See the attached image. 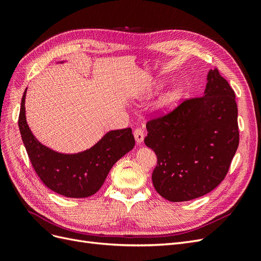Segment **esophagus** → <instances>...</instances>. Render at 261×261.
<instances>
[{
	"label": "esophagus",
	"instance_id": "obj_1",
	"mask_svg": "<svg viewBox=\"0 0 261 261\" xmlns=\"http://www.w3.org/2000/svg\"><path fill=\"white\" fill-rule=\"evenodd\" d=\"M134 137H135L136 143L140 145L144 141V130L140 128H136L135 132H134Z\"/></svg>",
	"mask_w": 261,
	"mask_h": 261
}]
</instances>
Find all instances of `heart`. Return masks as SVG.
<instances>
[{
  "mask_svg": "<svg viewBox=\"0 0 261 261\" xmlns=\"http://www.w3.org/2000/svg\"><path fill=\"white\" fill-rule=\"evenodd\" d=\"M177 98H178V93L177 92H171V93H169L167 97H165V99H164V106L165 107H171L172 105H174L175 103V101L177 100Z\"/></svg>",
  "mask_w": 261,
  "mask_h": 261,
  "instance_id": "heart-1",
  "label": "heart"
}]
</instances>
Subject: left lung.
Masks as SVG:
<instances>
[{
    "instance_id": "1",
    "label": "left lung",
    "mask_w": 261,
    "mask_h": 261,
    "mask_svg": "<svg viewBox=\"0 0 261 261\" xmlns=\"http://www.w3.org/2000/svg\"><path fill=\"white\" fill-rule=\"evenodd\" d=\"M147 130L145 144L158 158V194L172 202L198 198L224 179L239 147L235 93L217 68L210 69L202 97L148 122Z\"/></svg>"
}]
</instances>
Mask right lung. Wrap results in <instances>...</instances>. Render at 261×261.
Segmentation results:
<instances>
[{
    "label": "right lung",
    "instance_id": "1",
    "mask_svg": "<svg viewBox=\"0 0 261 261\" xmlns=\"http://www.w3.org/2000/svg\"><path fill=\"white\" fill-rule=\"evenodd\" d=\"M26 92L27 88L22 94L18 126L23 146L38 176L51 191L69 198H86L96 194L113 165L135 146L132 129L110 130L97 144L81 152L55 151L40 143L28 126Z\"/></svg>",
    "mask_w": 261,
    "mask_h": 261
}]
</instances>
